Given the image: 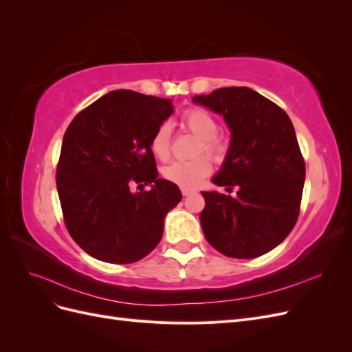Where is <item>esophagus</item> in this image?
Segmentation results:
<instances>
[{"mask_svg": "<svg viewBox=\"0 0 352 352\" xmlns=\"http://www.w3.org/2000/svg\"><path fill=\"white\" fill-rule=\"evenodd\" d=\"M194 194V190H190V189H182V195L184 197H189V195H192Z\"/></svg>", "mask_w": 352, "mask_h": 352, "instance_id": "1", "label": "esophagus"}]
</instances>
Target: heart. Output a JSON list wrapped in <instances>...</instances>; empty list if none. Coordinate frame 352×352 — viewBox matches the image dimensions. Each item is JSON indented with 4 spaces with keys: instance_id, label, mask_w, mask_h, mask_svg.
Here are the masks:
<instances>
[{
    "instance_id": "b5f03b06",
    "label": "heart",
    "mask_w": 352,
    "mask_h": 352,
    "mask_svg": "<svg viewBox=\"0 0 352 352\" xmlns=\"http://www.w3.org/2000/svg\"><path fill=\"white\" fill-rule=\"evenodd\" d=\"M180 124L186 131L199 138L197 155L206 153L212 158H220L228 151V140L217 132L219 123L210 111L201 107H189L182 113ZM151 153L160 160L167 162L172 154V131L167 123L160 124L151 136ZM212 168L210 158L201 155L190 162H175L163 168V177L182 189H195L199 186Z\"/></svg>"
}]
</instances>
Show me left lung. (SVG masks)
<instances>
[{"mask_svg":"<svg viewBox=\"0 0 352 352\" xmlns=\"http://www.w3.org/2000/svg\"><path fill=\"white\" fill-rule=\"evenodd\" d=\"M194 102L225 117L230 148L212 182L238 188L235 198L201 192L202 232L226 257H260L289 235L300 216L305 162L292 122L278 104L247 87L197 95Z\"/></svg>","mask_w":352,"mask_h":352,"instance_id":"obj_1","label":"left lung"}]
</instances>
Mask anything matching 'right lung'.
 <instances>
[{
    "label": "right lung",
    "mask_w": 352,
    "mask_h": 352,
    "mask_svg": "<svg viewBox=\"0 0 352 352\" xmlns=\"http://www.w3.org/2000/svg\"><path fill=\"white\" fill-rule=\"evenodd\" d=\"M173 113L170 100L111 91L79 111L63 138L57 190L73 241L94 258L129 264L150 254L182 194L158 179L150 141ZM151 184L133 195L132 186Z\"/></svg>",
    "instance_id": "right-lung-1"
}]
</instances>
